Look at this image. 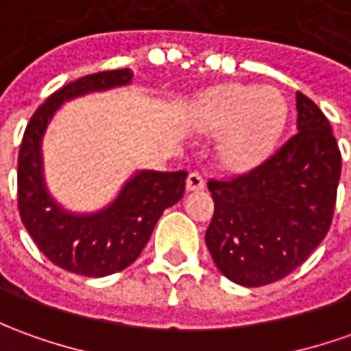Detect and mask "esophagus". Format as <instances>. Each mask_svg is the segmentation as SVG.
I'll return each mask as SVG.
<instances>
[{
    "instance_id": "obj_1",
    "label": "esophagus",
    "mask_w": 351,
    "mask_h": 351,
    "mask_svg": "<svg viewBox=\"0 0 351 351\" xmlns=\"http://www.w3.org/2000/svg\"><path fill=\"white\" fill-rule=\"evenodd\" d=\"M204 188H206V180L199 173H190L188 175V178H186V190L188 192H199Z\"/></svg>"
}]
</instances>
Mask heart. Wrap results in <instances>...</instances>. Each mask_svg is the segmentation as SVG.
Masks as SVG:
<instances>
[{"mask_svg": "<svg viewBox=\"0 0 351 351\" xmlns=\"http://www.w3.org/2000/svg\"><path fill=\"white\" fill-rule=\"evenodd\" d=\"M288 107L273 88L226 84L197 99L190 123L204 134H223L221 163L232 171H250L265 161L282 134Z\"/></svg>", "mask_w": 351, "mask_h": 351, "instance_id": "heart-1", "label": "heart"}]
</instances>
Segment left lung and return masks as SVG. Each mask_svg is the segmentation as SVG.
<instances>
[{
	"instance_id": "left-lung-1",
	"label": "left lung",
	"mask_w": 351,
	"mask_h": 351,
	"mask_svg": "<svg viewBox=\"0 0 351 351\" xmlns=\"http://www.w3.org/2000/svg\"><path fill=\"white\" fill-rule=\"evenodd\" d=\"M298 132L252 173L207 188L215 213L206 244L217 269L256 288L285 278L330 228L342 157L323 111L295 94Z\"/></svg>"
}]
</instances>
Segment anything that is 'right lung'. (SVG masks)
<instances>
[{"label": "right lung", "mask_w": 351, "mask_h": 351, "mask_svg": "<svg viewBox=\"0 0 351 351\" xmlns=\"http://www.w3.org/2000/svg\"><path fill=\"white\" fill-rule=\"evenodd\" d=\"M130 69L78 78L49 95L26 126L19 152V213L36 245L69 273L107 276L132 265L159 217L184 194L186 173L136 171L101 209L71 211L47 190L44 140L56 113L76 97L132 84Z\"/></svg>", "instance_id": "right-lung-1"}]
</instances>
